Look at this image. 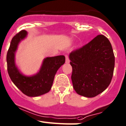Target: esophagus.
<instances>
[{"mask_svg": "<svg viewBox=\"0 0 126 126\" xmlns=\"http://www.w3.org/2000/svg\"><path fill=\"white\" fill-rule=\"evenodd\" d=\"M65 63H70V61H69V59H68V55L65 54Z\"/></svg>", "mask_w": 126, "mask_h": 126, "instance_id": "obj_1", "label": "esophagus"}]
</instances>
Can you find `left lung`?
<instances>
[{
    "instance_id": "left-lung-1",
    "label": "left lung",
    "mask_w": 126,
    "mask_h": 126,
    "mask_svg": "<svg viewBox=\"0 0 126 126\" xmlns=\"http://www.w3.org/2000/svg\"><path fill=\"white\" fill-rule=\"evenodd\" d=\"M71 76L77 94L86 97L99 95L110 84L114 67V55L109 40L99 35L69 55Z\"/></svg>"
}]
</instances>
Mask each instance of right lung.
I'll list each match as a JSON object with an SVG mask.
<instances>
[{"label": "right lung", "mask_w": 126, "mask_h": 126, "mask_svg": "<svg viewBox=\"0 0 126 126\" xmlns=\"http://www.w3.org/2000/svg\"><path fill=\"white\" fill-rule=\"evenodd\" d=\"M22 30L11 41L7 54V70L10 79L25 95L37 97L48 93L53 85L54 76L59 67L65 63L64 56L47 58L43 61L39 72L31 77H26L19 72L15 63V53L18 43L27 35Z\"/></svg>", "instance_id": "1"}]
</instances>
